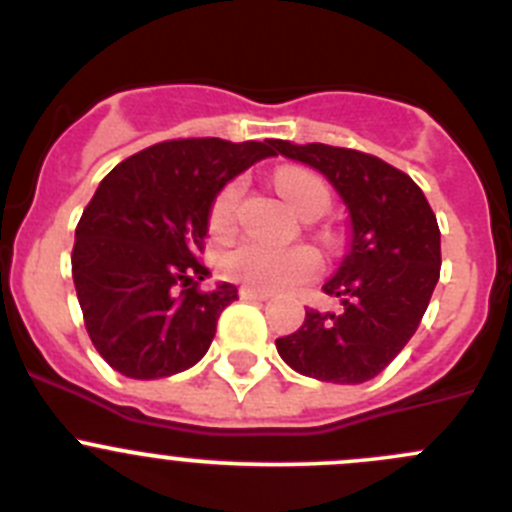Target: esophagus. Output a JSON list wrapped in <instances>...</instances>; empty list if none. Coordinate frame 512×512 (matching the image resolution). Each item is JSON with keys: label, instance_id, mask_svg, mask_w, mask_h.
<instances>
[{"label": "esophagus", "instance_id": "34e87169", "mask_svg": "<svg viewBox=\"0 0 512 512\" xmlns=\"http://www.w3.org/2000/svg\"><path fill=\"white\" fill-rule=\"evenodd\" d=\"M238 295L243 297V300H269L271 297V292H266V289H259V287H241V292H238Z\"/></svg>", "mask_w": 512, "mask_h": 512}]
</instances>
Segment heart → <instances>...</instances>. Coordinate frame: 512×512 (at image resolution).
<instances>
[{"label":"heart","instance_id":"1","mask_svg":"<svg viewBox=\"0 0 512 512\" xmlns=\"http://www.w3.org/2000/svg\"><path fill=\"white\" fill-rule=\"evenodd\" d=\"M277 189L292 210L300 215L323 212L328 207V187L318 176L302 169H282L274 176ZM241 200V182H228L210 207V230L217 235L228 233L235 223V207ZM230 279L246 282L261 289H284L310 279L318 271V253L307 246L271 248L261 241H243L230 248L220 261Z\"/></svg>","mask_w":512,"mask_h":512}]
</instances>
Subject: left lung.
<instances>
[{"label":"left lung","mask_w":512,"mask_h":512,"mask_svg":"<svg viewBox=\"0 0 512 512\" xmlns=\"http://www.w3.org/2000/svg\"><path fill=\"white\" fill-rule=\"evenodd\" d=\"M284 158L312 166L348 210V251L323 284L336 312L305 310L277 351L295 372L333 384L377 377L418 330L441 274V230L418 184L382 158L323 143L274 140Z\"/></svg>","instance_id":"obj_1"}]
</instances>
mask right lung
<instances>
[{
    "label": "right lung",
    "instance_id": "1",
    "mask_svg": "<svg viewBox=\"0 0 512 512\" xmlns=\"http://www.w3.org/2000/svg\"><path fill=\"white\" fill-rule=\"evenodd\" d=\"M274 140H166L117 164L99 182L76 225L71 253L76 297L89 338L115 372L161 379L194 366L215 338L220 312L238 289L197 279V261L217 192Z\"/></svg>",
    "mask_w": 512,
    "mask_h": 512
}]
</instances>
